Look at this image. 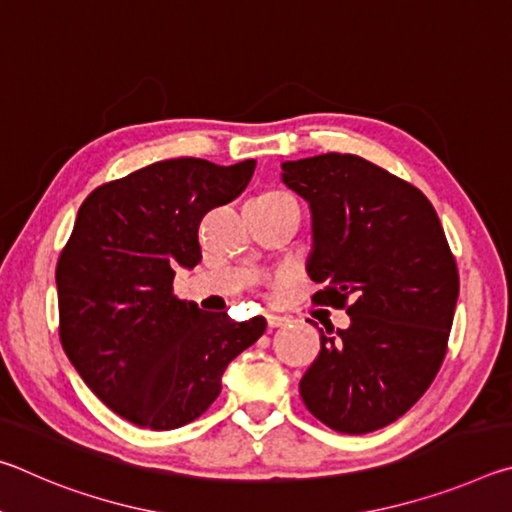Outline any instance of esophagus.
Listing matches in <instances>:
<instances>
[{"instance_id":"1","label":"esophagus","mask_w":512,"mask_h":512,"mask_svg":"<svg viewBox=\"0 0 512 512\" xmlns=\"http://www.w3.org/2000/svg\"><path fill=\"white\" fill-rule=\"evenodd\" d=\"M266 323H268V327L275 329V327L287 325V318H284V316H275V314H268V316H266Z\"/></svg>"}]
</instances>
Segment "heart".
<instances>
[{"mask_svg":"<svg viewBox=\"0 0 512 512\" xmlns=\"http://www.w3.org/2000/svg\"><path fill=\"white\" fill-rule=\"evenodd\" d=\"M268 194H282V192H268Z\"/></svg>","mask_w":512,"mask_h":512,"instance_id":"b5f03b06","label":"heart"}]
</instances>
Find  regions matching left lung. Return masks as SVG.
<instances>
[{
  "label": "left lung",
  "mask_w": 512,
  "mask_h": 512,
  "mask_svg": "<svg viewBox=\"0 0 512 512\" xmlns=\"http://www.w3.org/2000/svg\"><path fill=\"white\" fill-rule=\"evenodd\" d=\"M309 203L314 302L345 309L350 327L320 329L300 379L309 413L341 433H370L411 409L443 366L458 268L438 214L418 187L359 155L282 162Z\"/></svg>",
  "instance_id": "obj_1"
}]
</instances>
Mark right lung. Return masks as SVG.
<instances>
[{"label":"right lung","instance_id":"1","mask_svg":"<svg viewBox=\"0 0 512 512\" xmlns=\"http://www.w3.org/2000/svg\"><path fill=\"white\" fill-rule=\"evenodd\" d=\"M255 160L153 162L85 198L58 257L60 343L99 400L153 431L210 409L266 320L235 323L173 296L176 268L201 262L198 225L244 192Z\"/></svg>","mask_w":512,"mask_h":512}]
</instances>
